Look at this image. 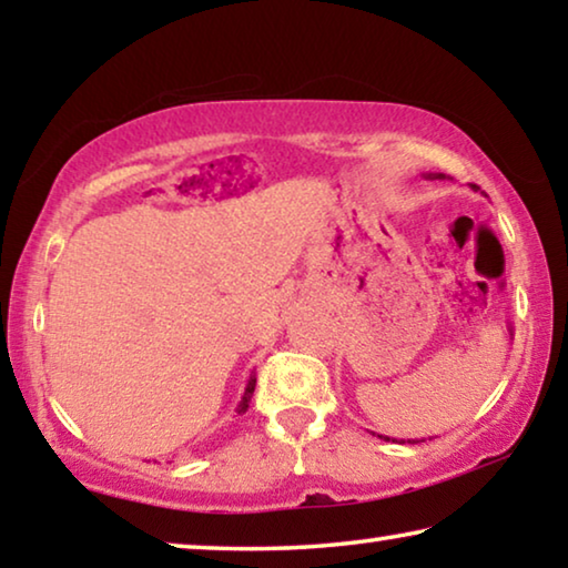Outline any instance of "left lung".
<instances>
[{
    "label": "left lung",
    "instance_id": "8db88e82",
    "mask_svg": "<svg viewBox=\"0 0 568 568\" xmlns=\"http://www.w3.org/2000/svg\"><path fill=\"white\" fill-rule=\"evenodd\" d=\"M428 178H444V175H442V173H438V175H428ZM471 189H474V191H477V185H471ZM379 438H385V442H390V438H387V436H379Z\"/></svg>",
    "mask_w": 568,
    "mask_h": 568
}]
</instances>
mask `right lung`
Wrapping results in <instances>:
<instances>
[{"label":"right lung","instance_id":"obj_1","mask_svg":"<svg viewBox=\"0 0 568 568\" xmlns=\"http://www.w3.org/2000/svg\"><path fill=\"white\" fill-rule=\"evenodd\" d=\"M255 383H257V377L255 375H250V379H247V387H244V395H242V400H240V405H236V416H242V413H247V408H250V400H252V393H255Z\"/></svg>","mask_w":568,"mask_h":568}]
</instances>
